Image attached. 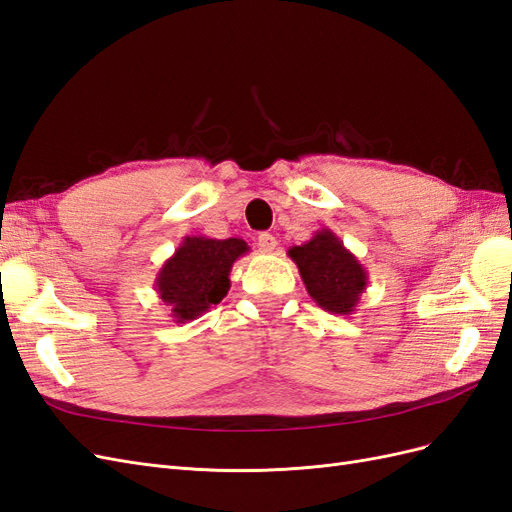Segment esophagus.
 <instances>
[{
	"mask_svg": "<svg viewBox=\"0 0 512 512\" xmlns=\"http://www.w3.org/2000/svg\"><path fill=\"white\" fill-rule=\"evenodd\" d=\"M275 245H277V241H275L273 235H269V232H260V235H258V247H260V252L271 254V252L275 250Z\"/></svg>",
	"mask_w": 512,
	"mask_h": 512,
	"instance_id": "obj_1",
	"label": "esophagus"
}]
</instances>
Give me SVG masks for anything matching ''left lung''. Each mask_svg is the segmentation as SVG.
I'll list each match as a JSON object with an SVG mask.
<instances>
[{"label": "left lung", "instance_id": "1", "mask_svg": "<svg viewBox=\"0 0 512 512\" xmlns=\"http://www.w3.org/2000/svg\"><path fill=\"white\" fill-rule=\"evenodd\" d=\"M301 280L322 309L331 314L350 316L367 290V271L344 241L331 228L316 230L303 245L288 250Z\"/></svg>", "mask_w": 512, "mask_h": 512}]
</instances>
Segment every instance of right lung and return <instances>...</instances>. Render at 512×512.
Wrapping results in <instances>:
<instances>
[{"label": "right lung", "instance_id": "right-lung-1", "mask_svg": "<svg viewBox=\"0 0 512 512\" xmlns=\"http://www.w3.org/2000/svg\"><path fill=\"white\" fill-rule=\"evenodd\" d=\"M250 252L243 239L183 237L156 275V292L175 322H190L218 305L230 288V269Z\"/></svg>", "mask_w": 512, "mask_h": 512}]
</instances>
